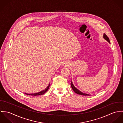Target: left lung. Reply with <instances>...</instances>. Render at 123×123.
<instances>
[{
  "mask_svg": "<svg viewBox=\"0 0 123 123\" xmlns=\"http://www.w3.org/2000/svg\"><path fill=\"white\" fill-rule=\"evenodd\" d=\"M103 37H104V38L105 40H106L109 43H110L109 39L108 37L106 36V35L105 34H104ZM71 87H72V89H73V90L74 91V92L75 93H76V94H78V95H83V96H90V95H88V94H86L82 93V92H81L80 91H79V90H78L77 89H76V88L74 86L73 84L72 83V82H71Z\"/></svg>",
  "mask_w": 123,
  "mask_h": 123,
  "instance_id": "left-lung-1",
  "label": "left lung"
}]
</instances>
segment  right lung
<instances>
[{"label":"right lung","mask_w":123,"mask_h":123,"mask_svg":"<svg viewBox=\"0 0 123 123\" xmlns=\"http://www.w3.org/2000/svg\"><path fill=\"white\" fill-rule=\"evenodd\" d=\"M49 86H50V84L49 85V86H48V87L44 90L40 92H38L37 93H35V94H25L26 95H29V96H40V95H43L49 89Z\"/></svg>","instance_id":"right-lung-1"}]
</instances>
